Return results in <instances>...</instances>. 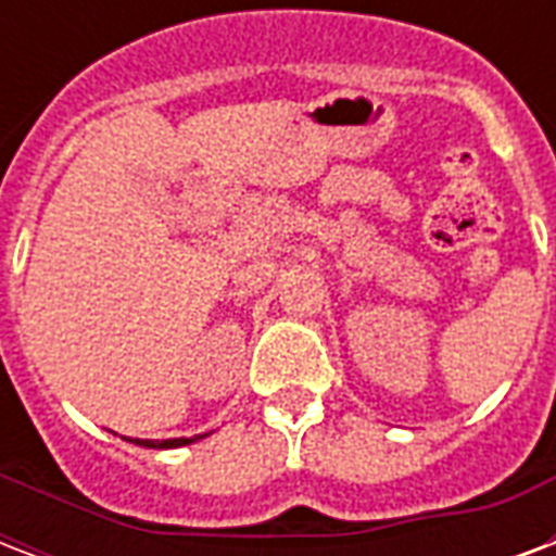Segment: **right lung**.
Listing matches in <instances>:
<instances>
[{
	"label": "right lung",
	"mask_w": 556,
	"mask_h": 556,
	"mask_svg": "<svg viewBox=\"0 0 556 556\" xmlns=\"http://www.w3.org/2000/svg\"><path fill=\"white\" fill-rule=\"evenodd\" d=\"M206 438V434H198V438H172V440H137V438H125L130 443H137V446H146V448H180V446H189L194 440Z\"/></svg>",
	"instance_id": "1"
}]
</instances>
